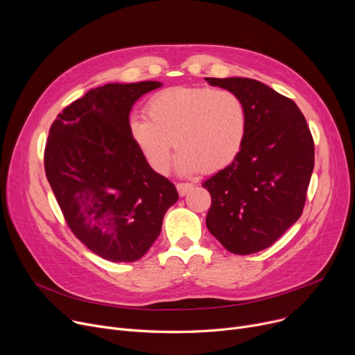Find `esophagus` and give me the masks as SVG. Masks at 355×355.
<instances>
[{
    "label": "esophagus",
    "instance_id": "34e87169",
    "mask_svg": "<svg viewBox=\"0 0 355 355\" xmlns=\"http://www.w3.org/2000/svg\"><path fill=\"white\" fill-rule=\"evenodd\" d=\"M194 188V184H190V182H178L177 184V191L180 194V197H184L188 191H191Z\"/></svg>",
    "mask_w": 355,
    "mask_h": 355
}]
</instances>
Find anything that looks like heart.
<instances>
[{
  "mask_svg": "<svg viewBox=\"0 0 355 355\" xmlns=\"http://www.w3.org/2000/svg\"><path fill=\"white\" fill-rule=\"evenodd\" d=\"M147 118L128 125L134 144L150 167L170 170L174 144L181 173H217L228 167L244 147L247 111L234 92L209 87H174L148 101Z\"/></svg>",
  "mask_w": 355,
  "mask_h": 355,
  "instance_id": "obj_1",
  "label": "heart"
}]
</instances>
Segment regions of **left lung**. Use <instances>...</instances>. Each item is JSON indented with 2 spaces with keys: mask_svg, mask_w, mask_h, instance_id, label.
I'll use <instances>...</instances> for the list:
<instances>
[{
  "mask_svg": "<svg viewBox=\"0 0 355 355\" xmlns=\"http://www.w3.org/2000/svg\"><path fill=\"white\" fill-rule=\"evenodd\" d=\"M240 97L247 135L240 155L208 178L207 228L232 254L272 245L302 214L314 141L297 104L251 78H205Z\"/></svg>",
  "mask_w": 355,
  "mask_h": 355,
  "instance_id": "1",
  "label": "left lung"
}]
</instances>
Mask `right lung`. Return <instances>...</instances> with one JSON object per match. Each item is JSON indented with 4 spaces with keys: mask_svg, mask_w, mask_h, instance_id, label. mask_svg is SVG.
<instances>
[{
    "mask_svg": "<svg viewBox=\"0 0 355 355\" xmlns=\"http://www.w3.org/2000/svg\"><path fill=\"white\" fill-rule=\"evenodd\" d=\"M158 81L105 84L57 115L44 167L64 218L92 252L112 263L143 257L177 202L174 184L155 173L130 135V111Z\"/></svg>",
    "mask_w": 355,
    "mask_h": 355,
    "instance_id": "1",
    "label": "right lung"
}]
</instances>
